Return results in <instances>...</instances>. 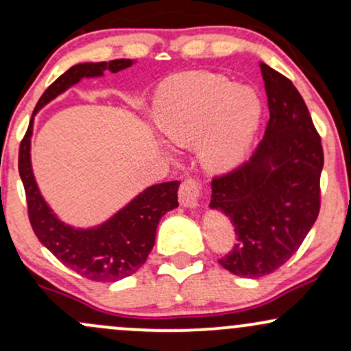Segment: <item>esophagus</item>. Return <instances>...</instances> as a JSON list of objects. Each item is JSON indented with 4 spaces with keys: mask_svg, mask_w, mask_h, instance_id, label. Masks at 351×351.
Wrapping results in <instances>:
<instances>
[{
    "mask_svg": "<svg viewBox=\"0 0 351 351\" xmlns=\"http://www.w3.org/2000/svg\"><path fill=\"white\" fill-rule=\"evenodd\" d=\"M201 199V184L196 180H186L180 188V203L181 206L196 209Z\"/></svg>",
    "mask_w": 351,
    "mask_h": 351,
    "instance_id": "34e87169",
    "label": "esophagus"
}]
</instances>
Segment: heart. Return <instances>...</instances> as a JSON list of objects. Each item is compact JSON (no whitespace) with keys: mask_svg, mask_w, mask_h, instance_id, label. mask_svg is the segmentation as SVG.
Returning <instances> with one entry per match:
<instances>
[{"mask_svg":"<svg viewBox=\"0 0 351 351\" xmlns=\"http://www.w3.org/2000/svg\"><path fill=\"white\" fill-rule=\"evenodd\" d=\"M153 120L168 142H199L201 163L229 171L244 160L261 120L256 90L226 75L191 71L167 79L153 100Z\"/></svg>","mask_w":351,"mask_h":351,"instance_id":"obj_1","label":"heart"}]
</instances>
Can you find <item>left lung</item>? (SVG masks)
I'll return each instance as SVG.
<instances>
[{"label": "left lung", "mask_w": 351, "mask_h": 351, "mask_svg": "<svg viewBox=\"0 0 351 351\" xmlns=\"http://www.w3.org/2000/svg\"><path fill=\"white\" fill-rule=\"evenodd\" d=\"M269 119L247 163L213 180L209 208L234 226L237 244L219 261L234 276L257 279L287 263L320 209L324 150L308 108L293 84L261 64Z\"/></svg>", "instance_id": "obj_1"}]
</instances>
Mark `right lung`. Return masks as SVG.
Returning a JSON list of instances; mask_svg holds the SVG:
<instances>
[{
	"label": "right lung",
	"instance_id": "1",
	"mask_svg": "<svg viewBox=\"0 0 351 351\" xmlns=\"http://www.w3.org/2000/svg\"><path fill=\"white\" fill-rule=\"evenodd\" d=\"M132 64H135L134 59H115L110 62L75 64L67 69L41 95L19 147V176L26 189L27 211L34 234L60 263L90 280L115 282L142 267L155 244L160 219L168 211L178 208L180 181L145 188L102 223L88 228L72 226L54 213L36 181L31 163L34 117L82 79L102 77L106 71L119 72Z\"/></svg>",
	"mask_w": 351,
	"mask_h": 351
}]
</instances>
